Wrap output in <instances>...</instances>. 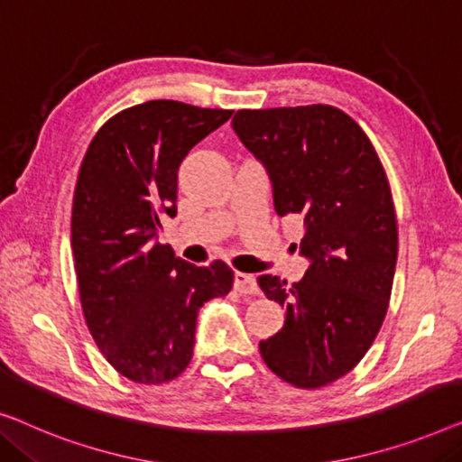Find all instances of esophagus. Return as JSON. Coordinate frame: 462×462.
I'll return each instance as SVG.
<instances>
[{
    "instance_id": "34e87169",
    "label": "esophagus",
    "mask_w": 462,
    "mask_h": 462,
    "mask_svg": "<svg viewBox=\"0 0 462 462\" xmlns=\"http://www.w3.org/2000/svg\"><path fill=\"white\" fill-rule=\"evenodd\" d=\"M233 285L239 293H258V281L254 275H247V273H236V279H233Z\"/></svg>"
}]
</instances>
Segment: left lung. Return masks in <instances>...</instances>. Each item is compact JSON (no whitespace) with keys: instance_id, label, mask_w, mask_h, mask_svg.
<instances>
[{"instance_id":"left-lung-1","label":"left lung","mask_w":462,"mask_h":462,"mask_svg":"<svg viewBox=\"0 0 462 462\" xmlns=\"http://www.w3.org/2000/svg\"><path fill=\"white\" fill-rule=\"evenodd\" d=\"M231 126L264 166L277 215L306 226V275L258 277L285 309L260 354L287 383L317 390L360 363L385 319L398 258L390 183L365 131L333 106L237 110Z\"/></svg>"}]
</instances>
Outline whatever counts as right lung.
<instances>
[{
    "mask_svg": "<svg viewBox=\"0 0 462 462\" xmlns=\"http://www.w3.org/2000/svg\"><path fill=\"white\" fill-rule=\"evenodd\" d=\"M231 110L153 99L112 116L87 150L72 199L70 245L83 314L106 360L135 383L185 371L198 310L226 296L233 271L196 266L158 242L177 215L179 166Z\"/></svg>",
    "mask_w": 462,
    "mask_h": 462,
    "instance_id": "obj_1",
    "label": "right lung"
}]
</instances>
